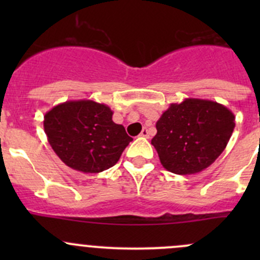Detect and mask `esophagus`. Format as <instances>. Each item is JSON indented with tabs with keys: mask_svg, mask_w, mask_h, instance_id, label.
<instances>
[{
	"mask_svg": "<svg viewBox=\"0 0 260 260\" xmlns=\"http://www.w3.org/2000/svg\"><path fill=\"white\" fill-rule=\"evenodd\" d=\"M140 136H141V137L148 138V137H149V132H148V129H147V128H143L142 132L140 133Z\"/></svg>",
	"mask_w": 260,
	"mask_h": 260,
	"instance_id": "34e87169",
	"label": "esophagus"
}]
</instances>
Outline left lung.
<instances>
[{"label": "left lung", "instance_id": "left-lung-1", "mask_svg": "<svg viewBox=\"0 0 260 260\" xmlns=\"http://www.w3.org/2000/svg\"><path fill=\"white\" fill-rule=\"evenodd\" d=\"M234 127V114L225 106L208 99L186 98L171 103L162 113L151 143L167 171L192 175L214 164Z\"/></svg>", "mask_w": 260, "mask_h": 260}]
</instances>
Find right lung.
Here are the masks:
<instances>
[{"instance_id":"1","label":"right lung","mask_w":260,"mask_h":260,"mask_svg":"<svg viewBox=\"0 0 260 260\" xmlns=\"http://www.w3.org/2000/svg\"><path fill=\"white\" fill-rule=\"evenodd\" d=\"M112 115L113 111L103 103L68 101L44 115V129L51 148L67 166L98 174L114 166L133 141Z\"/></svg>"}]
</instances>
